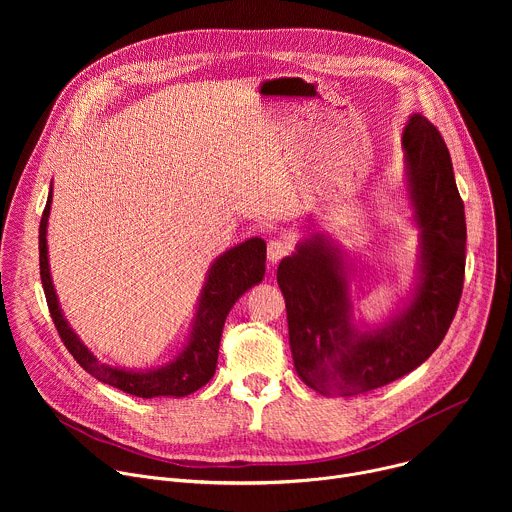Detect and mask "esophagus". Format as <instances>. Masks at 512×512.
<instances>
[{"label": "esophagus", "instance_id": "obj_1", "mask_svg": "<svg viewBox=\"0 0 512 512\" xmlns=\"http://www.w3.org/2000/svg\"><path fill=\"white\" fill-rule=\"evenodd\" d=\"M291 249H294V247H291V241H287V239H273V241L267 243V259L271 263H277L285 255H289Z\"/></svg>", "mask_w": 512, "mask_h": 512}]
</instances>
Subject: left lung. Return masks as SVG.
Masks as SVG:
<instances>
[{
  "label": "left lung",
  "mask_w": 512,
  "mask_h": 512,
  "mask_svg": "<svg viewBox=\"0 0 512 512\" xmlns=\"http://www.w3.org/2000/svg\"><path fill=\"white\" fill-rule=\"evenodd\" d=\"M407 186L421 229V279L413 302L377 330L350 324V294L340 259L314 237L281 259L289 346L302 381L350 397L389 385L417 369L442 344L462 298L466 216L442 133L423 115L403 131Z\"/></svg>",
  "instance_id": "1"
}]
</instances>
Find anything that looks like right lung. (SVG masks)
Returning a JSON list of instances; mask_svg holds the SVG:
<instances>
[{
	"instance_id": "obj_1",
	"label": "right lung",
	"mask_w": 512,
	"mask_h": 512,
	"mask_svg": "<svg viewBox=\"0 0 512 512\" xmlns=\"http://www.w3.org/2000/svg\"><path fill=\"white\" fill-rule=\"evenodd\" d=\"M50 202H52V188L40 218V231H38L40 233L38 235L40 279H42L44 296H46L52 322L66 350L75 356V360L89 375H93L105 385H111L135 397H143V399L184 397L198 391L202 385H206L214 375L216 360H218V344H221L223 326L233 304L251 285L263 279L265 255H267L265 241L249 239L229 249L225 255H221L212 263L206 285L202 289L200 308L196 314L192 336L176 360H172L170 364H166V367L158 371H125V369H115V367H109V364L99 362L89 352V348L79 340V336L68 328V322L60 312L56 291L50 279V269H48L46 225H48V214H50Z\"/></svg>"
}]
</instances>
